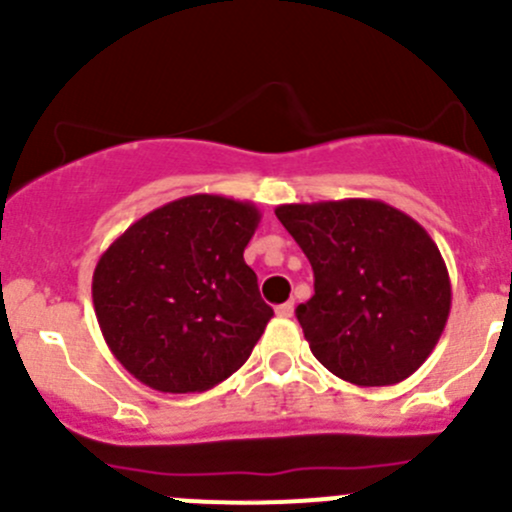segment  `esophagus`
Segmentation results:
<instances>
[{
	"label": "esophagus",
	"mask_w": 512,
	"mask_h": 512,
	"mask_svg": "<svg viewBox=\"0 0 512 512\" xmlns=\"http://www.w3.org/2000/svg\"><path fill=\"white\" fill-rule=\"evenodd\" d=\"M277 312V317H285V319H289L294 314V304L292 302H285V304H280V307L275 309Z\"/></svg>",
	"instance_id": "1"
}]
</instances>
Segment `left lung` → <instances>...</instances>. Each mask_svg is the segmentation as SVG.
<instances>
[{
	"label": "left lung",
	"instance_id": "8db88e82",
	"mask_svg": "<svg viewBox=\"0 0 512 512\" xmlns=\"http://www.w3.org/2000/svg\"><path fill=\"white\" fill-rule=\"evenodd\" d=\"M275 215L314 270L297 319L319 364L356 386L409 379L451 312V280L431 235L381 200L292 203Z\"/></svg>",
	"mask_w": 512,
	"mask_h": 512
}]
</instances>
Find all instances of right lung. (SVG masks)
I'll return each instance as SVG.
<instances>
[{"mask_svg":"<svg viewBox=\"0 0 512 512\" xmlns=\"http://www.w3.org/2000/svg\"><path fill=\"white\" fill-rule=\"evenodd\" d=\"M260 218L252 203L198 193L111 242L91 294L128 374L165 394H200L245 364L275 314L242 257Z\"/></svg>","mask_w":512,"mask_h":512,"instance_id":"add662e5","label":"right lung"}]
</instances>
